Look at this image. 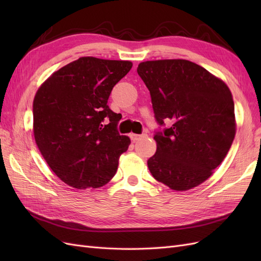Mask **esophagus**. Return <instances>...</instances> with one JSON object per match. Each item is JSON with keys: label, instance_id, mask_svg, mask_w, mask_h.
Segmentation results:
<instances>
[{"label": "esophagus", "instance_id": "1", "mask_svg": "<svg viewBox=\"0 0 261 261\" xmlns=\"http://www.w3.org/2000/svg\"><path fill=\"white\" fill-rule=\"evenodd\" d=\"M146 136H147L146 134H141V135H138V134H130V135H129L130 139L134 141V143H135V141H137V140H139V139H141V138H145Z\"/></svg>", "mask_w": 261, "mask_h": 261}]
</instances>
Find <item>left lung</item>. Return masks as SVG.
Here are the masks:
<instances>
[{"label": "left lung", "instance_id": "left-lung-1", "mask_svg": "<svg viewBox=\"0 0 261 261\" xmlns=\"http://www.w3.org/2000/svg\"><path fill=\"white\" fill-rule=\"evenodd\" d=\"M137 73L150 91L156 122L171 123L153 137L156 151L147 162L150 173L173 191L200 185L224 160L235 137L231 90L187 60L141 62Z\"/></svg>", "mask_w": 261, "mask_h": 261}]
</instances>
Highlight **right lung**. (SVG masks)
Here are the masks:
<instances>
[{"label": "right lung", "instance_id": "obj_1", "mask_svg": "<svg viewBox=\"0 0 261 261\" xmlns=\"http://www.w3.org/2000/svg\"><path fill=\"white\" fill-rule=\"evenodd\" d=\"M130 61L83 57L54 72L36 92L34 136L45 162L77 189L98 188L115 175L130 139L120 135V114L110 110L113 87Z\"/></svg>", "mask_w": 261, "mask_h": 261}]
</instances>
